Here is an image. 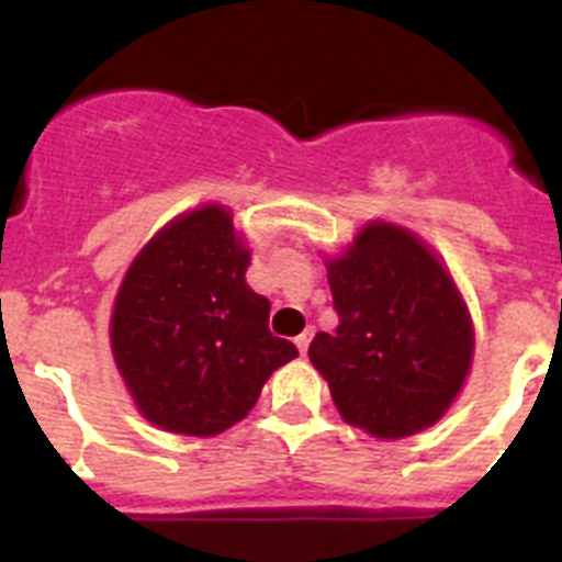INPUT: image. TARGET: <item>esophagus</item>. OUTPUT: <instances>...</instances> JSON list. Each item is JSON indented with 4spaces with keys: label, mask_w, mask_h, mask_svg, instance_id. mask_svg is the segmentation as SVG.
I'll return each mask as SVG.
<instances>
[{
    "label": "esophagus",
    "mask_w": 562,
    "mask_h": 562,
    "mask_svg": "<svg viewBox=\"0 0 562 562\" xmlns=\"http://www.w3.org/2000/svg\"><path fill=\"white\" fill-rule=\"evenodd\" d=\"M310 340H312V329H306L304 335L295 337V346H297V351H301V355H306V349H310Z\"/></svg>",
    "instance_id": "obj_1"
}]
</instances>
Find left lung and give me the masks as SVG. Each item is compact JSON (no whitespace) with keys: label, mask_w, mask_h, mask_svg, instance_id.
<instances>
[{"label":"left lung","mask_w":562,"mask_h":562,"mask_svg":"<svg viewBox=\"0 0 562 562\" xmlns=\"http://www.w3.org/2000/svg\"><path fill=\"white\" fill-rule=\"evenodd\" d=\"M340 317L317 331L310 360L349 425L376 439L430 428L473 362V324L439 258L414 233L371 222L326 265Z\"/></svg>","instance_id":"left-lung-1"}]
</instances>
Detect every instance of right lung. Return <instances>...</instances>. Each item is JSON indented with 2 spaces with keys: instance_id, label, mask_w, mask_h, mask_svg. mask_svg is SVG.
<instances>
[{
  "instance_id": "right-lung-1",
  "label": "right lung",
  "mask_w": 562,
  "mask_h": 562,
  "mask_svg": "<svg viewBox=\"0 0 562 562\" xmlns=\"http://www.w3.org/2000/svg\"><path fill=\"white\" fill-rule=\"evenodd\" d=\"M250 250L222 205L196 207L140 250L114 297L112 355L140 414L182 436H216L297 357L270 335V301L247 286Z\"/></svg>"
}]
</instances>
